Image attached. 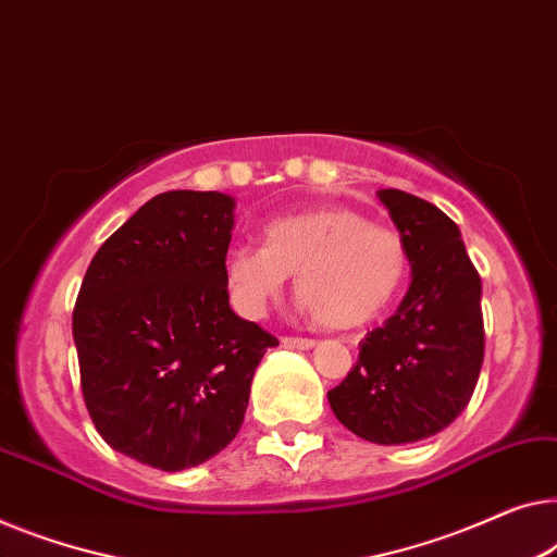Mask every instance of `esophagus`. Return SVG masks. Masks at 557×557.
<instances>
[{
    "instance_id": "1",
    "label": "esophagus",
    "mask_w": 557,
    "mask_h": 557,
    "mask_svg": "<svg viewBox=\"0 0 557 557\" xmlns=\"http://www.w3.org/2000/svg\"><path fill=\"white\" fill-rule=\"evenodd\" d=\"M281 344L288 346V349H313V346H317L313 338H304V336H284L281 338Z\"/></svg>"
}]
</instances>
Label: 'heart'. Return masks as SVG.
I'll return each mask as SVG.
<instances>
[{"instance_id": "1", "label": "heart", "mask_w": 557, "mask_h": 557, "mask_svg": "<svg viewBox=\"0 0 557 557\" xmlns=\"http://www.w3.org/2000/svg\"><path fill=\"white\" fill-rule=\"evenodd\" d=\"M223 273L233 306L246 317H261L296 276V294L321 326L357 329L399 294L407 248L397 231L351 208H319L265 223L263 248H231Z\"/></svg>"}]
</instances>
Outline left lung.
Here are the masks:
<instances>
[{
	"label": "left lung",
	"mask_w": 557,
	"mask_h": 557,
	"mask_svg": "<svg viewBox=\"0 0 557 557\" xmlns=\"http://www.w3.org/2000/svg\"><path fill=\"white\" fill-rule=\"evenodd\" d=\"M412 265L394 317L364 336L359 361L329 405L346 430L374 445H407L455 422L470 401L485 357L482 281L453 219L437 206L384 188Z\"/></svg>",
	"instance_id": "1"
}]
</instances>
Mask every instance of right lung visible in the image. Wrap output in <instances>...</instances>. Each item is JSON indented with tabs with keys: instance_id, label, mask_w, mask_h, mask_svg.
Returning a JSON list of instances; mask_svg holds the SVG:
<instances>
[{
	"instance_id": "obj_1",
	"label": "right lung",
	"mask_w": 557,
	"mask_h": 557,
	"mask_svg": "<svg viewBox=\"0 0 557 557\" xmlns=\"http://www.w3.org/2000/svg\"><path fill=\"white\" fill-rule=\"evenodd\" d=\"M233 208L215 190L150 198L95 253L72 313L95 430L163 472L231 445L256 367L278 344L228 304Z\"/></svg>"
}]
</instances>
